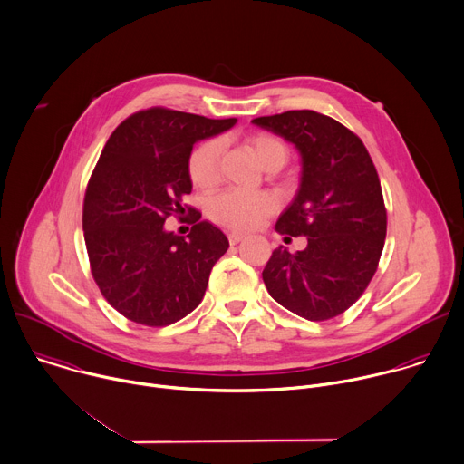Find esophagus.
I'll list each match as a JSON object with an SVG mask.
<instances>
[{
  "label": "esophagus",
  "mask_w": 464,
  "mask_h": 464,
  "mask_svg": "<svg viewBox=\"0 0 464 464\" xmlns=\"http://www.w3.org/2000/svg\"><path fill=\"white\" fill-rule=\"evenodd\" d=\"M227 238H229V244H231V246H237V244L242 242L246 237H244L242 233H235V231H233V233L227 235Z\"/></svg>",
  "instance_id": "34e87169"
}]
</instances>
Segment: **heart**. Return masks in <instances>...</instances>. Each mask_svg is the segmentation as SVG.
Here are the masks:
<instances>
[{
    "instance_id": "obj_1",
    "label": "heart",
    "mask_w": 464,
    "mask_h": 464,
    "mask_svg": "<svg viewBox=\"0 0 464 464\" xmlns=\"http://www.w3.org/2000/svg\"><path fill=\"white\" fill-rule=\"evenodd\" d=\"M249 145L258 162L267 169L271 166H284L287 160L285 145L269 134H255L249 138ZM222 141L218 138L202 140L189 154L188 171L195 186L209 189L218 180ZM276 208V200L266 191H244L229 189L215 195L208 204V215L220 226L251 231L258 227Z\"/></svg>"
}]
</instances>
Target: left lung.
<instances>
[{
  "mask_svg": "<svg viewBox=\"0 0 464 464\" xmlns=\"http://www.w3.org/2000/svg\"><path fill=\"white\" fill-rule=\"evenodd\" d=\"M253 123L300 152V186L275 229L307 237L302 251H273L264 284L295 315L334 319L364 293L384 247L386 208L377 169L361 138L326 114L287 111Z\"/></svg>",
  "mask_w": 464,
  "mask_h": 464,
  "instance_id": "8db88e82",
  "label": "left lung"
}]
</instances>
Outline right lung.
Returning a JSON list of instances; mask_svg holds the SVG:
<instances>
[{"label":"right lung","mask_w":464,"mask_h":464,"mask_svg":"<svg viewBox=\"0 0 464 464\" xmlns=\"http://www.w3.org/2000/svg\"><path fill=\"white\" fill-rule=\"evenodd\" d=\"M235 123L237 118L152 107L130 114L109 136L87 184L82 222L94 282L125 319L160 328L202 302L229 242L206 220L188 239L166 232L163 224L186 208L200 218L184 206L193 189L189 154L198 140Z\"/></svg>","instance_id":"1"}]
</instances>
